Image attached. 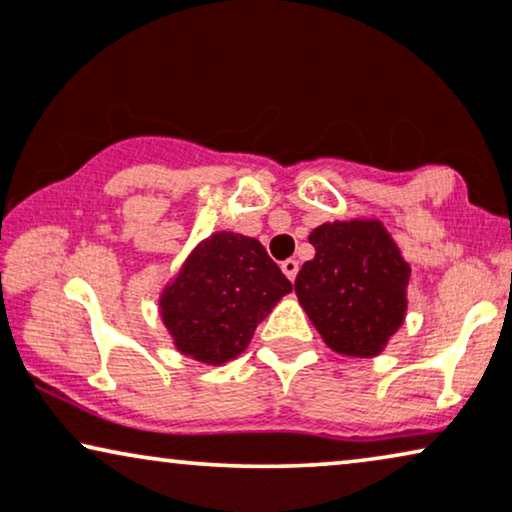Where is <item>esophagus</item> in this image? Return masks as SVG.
I'll list each match as a JSON object with an SVG mask.
<instances>
[{
    "label": "esophagus",
    "mask_w": 512,
    "mask_h": 512,
    "mask_svg": "<svg viewBox=\"0 0 512 512\" xmlns=\"http://www.w3.org/2000/svg\"><path fill=\"white\" fill-rule=\"evenodd\" d=\"M281 269H283V274L290 278V281H295V276H297V271H299V262L297 260H285L281 264Z\"/></svg>",
    "instance_id": "esophagus-1"
}]
</instances>
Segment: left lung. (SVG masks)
Segmentation results:
<instances>
[{"label": "left lung", "mask_w": 512, "mask_h": 512, "mask_svg": "<svg viewBox=\"0 0 512 512\" xmlns=\"http://www.w3.org/2000/svg\"><path fill=\"white\" fill-rule=\"evenodd\" d=\"M316 257L295 292L323 342L339 356L374 358L405 323L410 264L381 220L325 222L309 234Z\"/></svg>", "instance_id": "8db88e82"}]
</instances>
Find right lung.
Instances as JSON below:
<instances>
[{
    "instance_id": "1",
    "label": "right lung",
    "mask_w": 512,
    "mask_h": 512,
    "mask_svg": "<svg viewBox=\"0 0 512 512\" xmlns=\"http://www.w3.org/2000/svg\"><path fill=\"white\" fill-rule=\"evenodd\" d=\"M290 290L257 238L215 231L163 285L159 316L182 356L224 365L248 349L257 325Z\"/></svg>"
}]
</instances>
